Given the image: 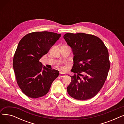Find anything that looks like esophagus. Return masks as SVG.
Listing matches in <instances>:
<instances>
[{"label":"esophagus","instance_id":"34e87169","mask_svg":"<svg viewBox=\"0 0 124 124\" xmlns=\"http://www.w3.org/2000/svg\"><path fill=\"white\" fill-rule=\"evenodd\" d=\"M65 73H62V72H60V74H59V76H60V77H64L65 76Z\"/></svg>","mask_w":124,"mask_h":124}]
</instances>
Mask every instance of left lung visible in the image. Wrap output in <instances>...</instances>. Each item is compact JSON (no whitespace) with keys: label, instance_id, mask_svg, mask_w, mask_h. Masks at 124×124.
I'll return each instance as SVG.
<instances>
[{"label":"left lung","instance_id":"8db88e82","mask_svg":"<svg viewBox=\"0 0 124 124\" xmlns=\"http://www.w3.org/2000/svg\"><path fill=\"white\" fill-rule=\"evenodd\" d=\"M72 50L73 65L71 83L67 87L69 95L77 100L95 96L102 87L110 68L108 52L97 37L84 33H67L63 36Z\"/></svg>","mask_w":124,"mask_h":124}]
</instances>
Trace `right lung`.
I'll use <instances>...</instances> for the list:
<instances>
[{
	"mask_svg": "<svg viewBox=\"0 0 124 124\" xmlns=\"http://www.w3.org/2000/svg\"><path fill=\"white\" fill-rule=\"evenodd\" d=\"M61 37L50 31H35L24 36L19 41L13 59L17 83L23 93L36 99L49 91L59 71L45 66L42 70L40 59L46 54Z\"/></svg>",
	"mask_w": 124,
	"mask_h": 124,
	"instance_id": "right-lung-1",
	"label": "right lung"
}]
</instances>
